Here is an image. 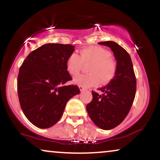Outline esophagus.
Instances as JSON below:
<instances>
[{"label":"esophagus","mask_w":160,"mask_h":160,"mask_svg":"<svg viewBox=\"0 0 160 160\" xmlns=\"http://www.w3.org/2000/svg\"><path fill=\"white\" fill-rule=\"evenodd\" d=\"M79 89H80V91H81V92H83V91H84L85 89H85L84 87H82V86H79Z\"/></svg>","instance_id":"obj_1"}]
</instances>
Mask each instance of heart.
I'll use <instances>...</instances> for the list:
<instances>
[{"mask_svg": "<svg viewBox=\"0 0 160 160\" xmlns=\"http://www.w3.org/2000/svg\"><path fill=\"white\" fill-rule=\"evenodd\" d=\"M79 55L73 52L66 60V68L71 75L79 73L84 64H89V73L82 74L74 78L73 82L78 86L85 88L108 84L115 77L117 71L116 60L111 57L108 49L102 47L94 46L81 49Z\"/></svg>", "mask_w": 160, "mask_h": 160, "instance_id": "b5f03b06", "label": "heart"}]
</instances>
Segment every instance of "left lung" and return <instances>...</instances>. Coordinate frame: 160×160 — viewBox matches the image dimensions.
I'll return each instance as SVG.
<instances>
[{
	"label": "left lung",
	"mask_w": 160,
	"mask_h": 160,
	"mask_svg": "<svg viewBox=\"0 0 160 160\" xmlns=\"http://www.w3.org/2000/svg\"><path fill=\"white\" fill-rule=\"evenodd\" d=\"M110 47L117 60L113 79L99 89L102 95L92 91V100L87 105L92 122L102 130H111L121 124L130 111L136 92V78L128 52L113 41L99 42Z\"/></svg>",
	"instance_id": "obj_1"
}]
</instances>
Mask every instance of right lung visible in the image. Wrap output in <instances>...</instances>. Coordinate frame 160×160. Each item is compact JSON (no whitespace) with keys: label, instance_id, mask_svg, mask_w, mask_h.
Listing matches in <instances>:
<instances>
[{"label":"right lung","instance_id":"obj_1","mask_svg":"<svg viewBox=\"0 0 160 160\" xmlns=\"http://www.w3.org/2000/svg\"><path fill=\"white\" fill-rule=\"evenodd\" d=\"M71 44L47 43L30 52L22 64L17 78V92L27 119L39 128H49L60 117L67 102L79 94L72 80L66 60L74 52Z\"/></svg>","mask_w":160,"mask_h":160}]
</instances>
